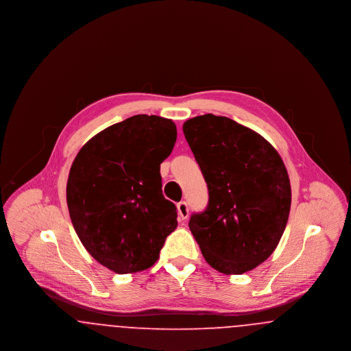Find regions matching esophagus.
<instances>
[{
	"instance_id": "1",
	"label": "esophagus",
	"mask_w": 351,
	"mask_h": 351,
	"mask_svg": "<svg viewBox=\"0 0 351 351\" xmlns=\"http://www.w3.org/2000/svg\"><path fill=\"white\" fill-rule=\"evenodd\" d=\"M178 215H179V219H180V221H184V219L188 218L189 209H188V205H186L185 201H180V202L178 204Z\"/></svg>"
}]
</instances>
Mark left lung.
<instances>
[{"mask_svg": "<svg viewBox=\"0 0 351 351\" xmlns=\"http://www.w3.org/2000/svg\"><path fill=\"white\" fill-rule=\"evenodd\" d=\"M183 132L208 184V206L188 223L205 261L226 275L258 267L276 249L289 216L291 184L280 155L228 117L191 118Z\"/></svg>", "mask_w": 351, "mask_h": 351, "instance_id": "left-lung-1", "label": "left lung"}]
</instances>
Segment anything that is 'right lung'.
Instances as JSON below:
<instances>
[{"mask_svg": "<svg viewBox=\"0 0 351 351\" xmlns=\"http://www.w3.org/2000/svg\"><path fill=\"white\" fill-rule=\"evenodd\" d=\"M176 135L171 119L133 116L90 138L71 166L67 204L75 232L116 274L150 268L178 226L160 176Z\"/></svg>", "mask_w": 351, "mask_h": 351, "instance_id": "right-lung-1", "label": "right lung"}]
</instances>
